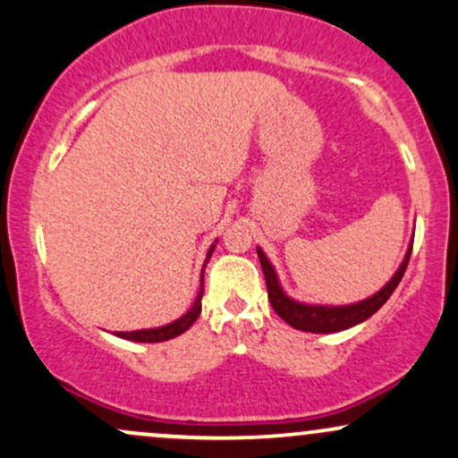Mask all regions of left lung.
Masks as SVG:
<instances>
[{
  "label": "left lung",
  "instance_id": "left-lung-1",
  "mask_svg": "<svg viewBox=\"0 0 458 458\" xmlns=\"http://www.w3.org/2000/svg\"><path fill=\"white\" fill-rule=\"evenodd\" d=\"M411 245H414V241H411L410 247H407L403 262H401V267L396 268L393 279H390L382 290L360 302H352V305H339V307L307 305V302L290 299V296L282 290V285H279L277 273H275L273 264L268 262V258L264 256L260 247H258V258H260L264 279H267L268 301H271L273 310L279 318L285 319L292 328L305 330V333H339V330L352 328L356 327V324L365 322L367 318H371L373 313H376L379 307L390 299V294H393L396 285H399L401 279H403L407 262H410V256H411Z\"/></svg>",
  "mask_w": 458,
  "mask_h": 458
}]
</instances>
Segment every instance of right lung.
<instances>
[{
    "instance_id": "right-lung-1",
    "label": "right lung",
    "mask_w": 458,
    "mask_h": 458,
    "mask_svg": "<svg viewBox=\"0 0 458 458\" xmlns=\"http://www.w3.org/2000/svg\"><path fill=\"white\" fill-rule=\"evenodd\" d=\"M215 250V245L208 247V253H207V262L208 258H211V253ZM207 267V264H205ZM202 294H205V268H202V279H200V292H198L194 305H191V310L185 313V316H181L179 319H174V322L166 324V327H159V328H145V330H131V333H117V337L121 339H130V341H139V344H159V341H168V339H174L179 337L181 333H185L187 328L191 327V324L196 322L198 316H200L202 311Z\"/></svg>"
}]
</instances>
